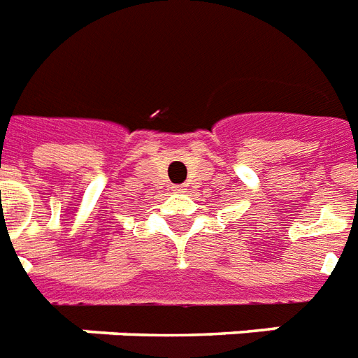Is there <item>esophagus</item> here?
<instances>
[{"label":"esophagus","instance_id":"1","mask_svg":"<svg viewBox=\"0 0 358 358\" xmlns=\"http://www.w3.org/2000/svg\"><path fill=\"white\" fill-rule=\"evenodd\" d=\"M172 192H176V193H186L187 192V186H174V189Z\"/></svg>","mask_w":358,"mask_h":358}]
</instances>
